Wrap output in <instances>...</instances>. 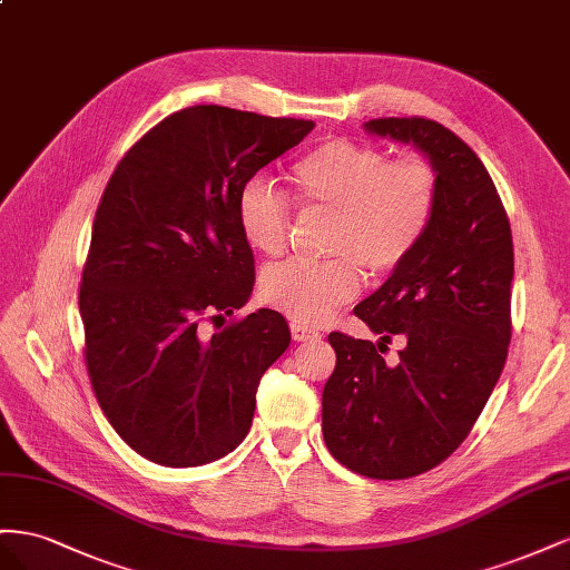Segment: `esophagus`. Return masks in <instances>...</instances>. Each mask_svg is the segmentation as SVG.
<instances>
[{"instance_id": "34e87169", "label": "esophagus", "mask_w": 570, "mask_h": 570, "mask_svg": "<svg viewBox=\"0 0 570 570\" xmlns=\"http://www.w3.org/2000/svg\"><path fill=\"white\" fill-rule=\"evenodd\" d=\"M291 336H294V341H311V338H320V332L305 327V324H291Z\"/></svg>"}]
</instances>
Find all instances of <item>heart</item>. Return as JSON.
<instances>
[{
	"instance_id": "b5f03b06",
	"label": "heart",
	"mask_w": 570,
	"mask_h": 570,
	"mask_svg": "<svg viewBox=\"0 0 570 570\" xmlns=\"http://www.w3.org/2000/svg\"><path fill=\"white\" fill-rule=\"evenodd\" d=\"M291 186L305 209L334 215L327 263L288 259L263 276V296L298 324H320L355 298L370 274L401 267L434 219L439 178L425 157L389 159L375 145L324 140L291 167ZM240 236L263 255H279L288 240V203L265 178H250L236 200Z\"/></svg>"
}]
</instances>
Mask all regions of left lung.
<instances>
[{
    "label": "left lung",
    "mask_w": 570,
    "mask_h": 570,
    "mask_svg": "<svg viewBox=\"0 0 570 570\" xmlns=\"http://www.w3.org/2000/svg\"><path fill=\"white\" fill-rule=\"evenodd\" d=\"M365 131L425 155L439 198L420 246L355 305L377 344L330 334L322 434L353 473L405 480L461 446L507 363L513 238L492 176L456 134L422 117L372 119ZM394 333L406 348L389 366L381 353Z\"/></svg>",
    "instance_id": "obj_1"
}]
</instances>
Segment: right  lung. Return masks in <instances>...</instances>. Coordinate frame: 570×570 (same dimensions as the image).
<instances>
[{"instance_id": "obj_1", "label": "right lung", "mask_w": 570, "mask_h": 570, "mask_svg": "<svg viewBox=\"0 0 570 570\" xmlns=\"http://www.w3.org/2000/svg\"><path fill=\"white\" fill-rule=\"evenodd\" d=\"M315 128L219 105L171 114L114 169L80 279L86 365L111 428L167 468L213 463L246 439L259 377L291 332L276 311L205 336L248 303L240 188Z\"/></svg>"}]
</instances>
